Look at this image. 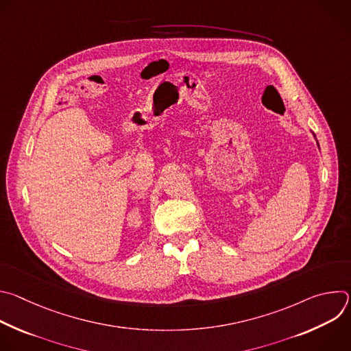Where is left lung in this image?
<instances>
[{
	"instance_id": "8db88e82",
	"label": "left lung",
	"mask_w": 351,
	"mask_h": 351,
	"mask_svg": "<svg viewBox=\"0 0 351 351\" xmlns=\"http://www.w3.org/2000/svg\"><path fill=\"white\" fill-rule=\"evenodd\" d=\"M314 136H315V134H314Z\"/></svg>"
}]
</instances>
